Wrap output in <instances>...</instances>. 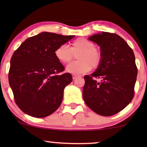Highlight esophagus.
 <instances>
[{
	"instance_id": "34e87169",
	"label": "esophagus",
	"mask_w": 147,
	"mask_h": 147,
	"mask_svg": "<svg viewBox=\"0 0 147 147\" xmlns=\"http://www.w3.org/2000/svg\"><path fill=\"white\" fill-rule=\"evenodd\" d=\"M79 76L78 75H72V79H76L77 78V77H79Z\"/></svg>"
}]
</instances>
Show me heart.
Returning a JSON list of instances; mask_svg holds the SVG:
<instances>
[{"label": "heart", "instance_id": "b5f03b06", "mask_svg": "<svg viewBox=\"0 0 147 147\" xmlns=\"http://www.w3.org/2000/svg\"><path fill=\"white\" fill-rule=\"evenodd\" d=\"M95 43L85 38H79L72 42L69 48L61 45L56 48L55 55L61 63L65 64L73 59L77 55L78 61L67 65L66 71L73 75L86 73L91 68L97 69L102 61V52L95 48Z\"/></svg>", "mask_w": 147, "mask_h": 147}]
</instances>
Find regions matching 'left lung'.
<instances>
[{
	"instance_id": "left-lung-1",
	"label": "left lung",
	"mask_w": 147,
	"mask_h": 147,
	"mask_svg": "<svg viewBox=\"0 0 147 147\" xmlns=\"http://www.w3.org/2000/svg\"><path fill=\"white\" fill-rule=\"evenodd\" d=\"M88 38L100 46L102 61L92 75L84 76V100L96 113L113 115L134 97L138 75L134 53L116 34L102 32Z\"/></svg>"
}]
</instances>
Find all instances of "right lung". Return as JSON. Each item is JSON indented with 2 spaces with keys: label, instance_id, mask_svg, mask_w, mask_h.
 <instances>
[{
  "label": "right lung",
  "instance_id": "obj_1",
  "mask_svg": "<svg viewBox=\"0 0 147 147\" xmlns=\"http://www.w3.org/2000/svg\"><path fill=\"white\" fill-rule=\"evenodd\" d=\"M74 36L45 32L27 38L15 50L8 78L15 102L25 113L45 117L59 107L72 77L61 74L65 68L55 51Z\"/></svg>",
  "mask_w": 147,
  "mask_h": 147
}]
</instances>
